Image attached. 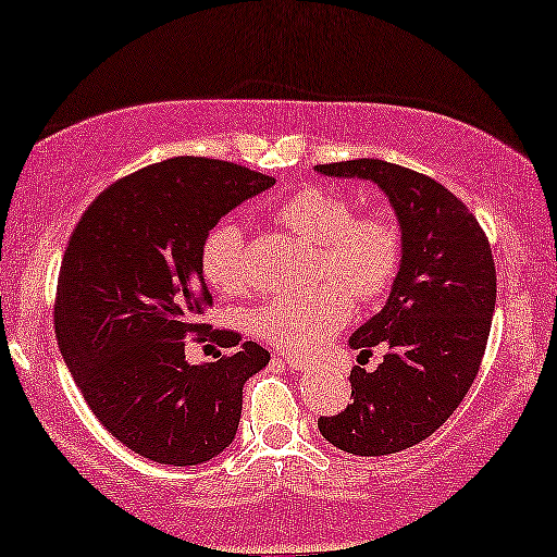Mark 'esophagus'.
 Wrapping results in <instances>:
<instances>
[{
	"instance_id": "34e87169",
	"label": "esophagus",
	"mask_w": 557,
	"mask_h": 557,
	"mask_svg": "<svg viewBox=\"0 0 557 557\" xmlns=\"http://www.w3.org/2000/svg\"><path fill=\"white\" fill-rule=\"evenodd\" d=\"M283 359H285L287 367H290V369H296V372H298V369H309V367H311V361H306V359H298V356H283Z\"/></svg>"
}]
</instances>
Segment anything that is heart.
Listing matches in <instances>:
<instances>
[{
	"instance_id": "heart-1",
	"label": "heart",
	"mask_w": 557,
	"mask_h": 557,
	"mask_svg": "<svg viewBox=\"0 0 557 557\" xmlns=\"http://www.w3.org/2000/svg\"><path fill=\"white\" fill-rule=\"evenodd\" d=\"M280 222L298 238L319 248V277L330 283L274 296L251 311V332L274 348L309 354L345 327L354 311L350 290L361 300L382 298L398 274L400 230L385 214L354 216V203L343 194L304 188L285 198ZM246 235L238 222H220L201 248V270L220 293L248 287Z\"/></svg>"
}]
</instances>
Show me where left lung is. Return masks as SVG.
<instances>
[{
    "mask_svg": "<svg viewBox=\"0 0 557 557\" xmlns=\"http://www.w3.org/2000/svg\"><path fill=\"white\" fill-rule=\"evenodd\" d=\"M319 175L374 183L398 220L403 257L389 296L348 345H387L374 372H350L343 413L319 419L322 437L354 456H387L426 440L466 398L492 314L495 261L474 214L445 185L385 159L317 164Z\"/></svg>",
    "mask_w": 557,
    "mask_h": 557,
    "instance_id": "obj_1",
    "label": "left lung"
}]
</instances>
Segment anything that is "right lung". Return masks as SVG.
<instances>
[{"mask_svg": "<svg viewBox=\"0 0 557 557\" xmlns=\"http://www.w3.org/2000/svg\"><path fill=\"white\" fill-rule=\"evenodd\" d=\"M272 185L220 159L175 157L110 185L67 243L54 306L62 359L101 426L149 461L198 466L227 450L243 385L270 363L238 335H225V359L190 363L185 337L212 304L209 230Z\"/></svg>", "mask_w": 557, "mask_h": 557, "instance_id": "1", "label": "right lung"}]
</instances>
